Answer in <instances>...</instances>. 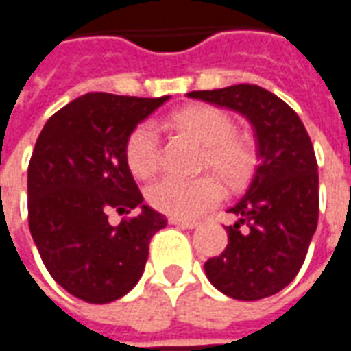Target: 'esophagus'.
Returning <instances> with one entry per match:
<instances>
[{"label": "esophagus", "instance_id": "esophagus-1", "mask_svg": "<svg viewBox=\"0 0 351 351\" xmlns=\"http://www.w3.org/2000/svg\"><path fill=\"white\" fill-rule=\"evenodd\" d=\"M169 223H171V226H176V228H182V229H195L199 226V221L180 220V218H169Z\"/></svg>", "mask_w": 351, "mask_h": 351}]
</instances>
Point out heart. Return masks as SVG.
Returning <instances> with one entry per match:
<instances>
[{
	"label": "heart",
	"instance_id": "obj_1",
	"mask_svg": "<svg viewBox=\"0 0 351 351\" xmlns=\"http://www.w3.org/2000/svg\"><path fill=\"white\" fill-rule=\"evenodd\" d=\"M171 125L205 146L201 167L213 171L221 182L237 188L250 178L256 167V148L250 138L237 133L235 120L221 108L193 105L176 110ZM125 160L131 173L150 178L161 165V138L152 122L138 123L125 141ZM220 182L214 176L180 178L163 176L154 182L146 199L158 213L180 220H193L221 201Z\"/></svg>",
	"mask_w": 351,
	"mask_h": 351
}]
</instances>
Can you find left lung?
Returning a JSON list of instances; mask_svg holds the SVG:
<instances>
[{
    "mask_svg": "<svg viewBox=\"0 0 351 351\" xmlns=\"http://www.w3.org/2000/svg\"><path fill=\"white\" fill-rule=\"evenodd\" d=\"M188 97L246 116L258 143L254 178L229 208L239 220L226 228V250L205 263L206 278L237 301L271 297L297 276L317 228L312 141L293 108L256 84L190 92Z\"/></svg>",
    "mask_w": 351,
    "mask_h": 351,
    "instance_id": "1",
    "label": "left lung"
}]
</instances>
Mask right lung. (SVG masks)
Instances as JSON below:
<instances>
[{
  "label": "right lung",
  "instance_id": "obj_1",
  "mask_svg": "<svg viewBox=\"0 0 351 351\" xmlns=\"http://www.w3.org/2000/svg\"><path fill=\"white\" fill-rule=\"evenodd\" d=\"M163 97L93 92L49 118L27 167V220L50 276L82 301L105 304L143 276L148 244L167 218L143 205L125 160L133 128ZM139 213L118 226L108 214Z\"/></svg>",
  "mask_w": 351,
  "mask_h": 351
}]
</instances>
